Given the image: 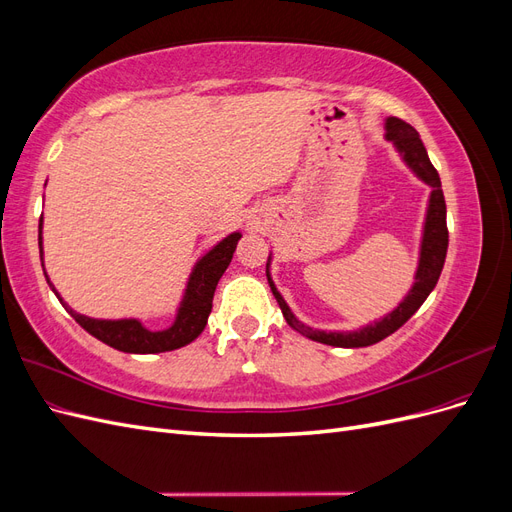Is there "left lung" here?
Returning <instances> with one entry per match:
<instances>
[{
	"instance_id": "left-lung-1",
	"label": "left lung",
	"mask_w": 512,
	"mask_h": 512,
	"mask_svg": "<svg viewBox=\"0 0 512 512\" xmlns=\"http://www.w3.org/2000/svg\"><path fill=\"white\" fill-rule=\"evenodd\" d=\"M386 138L395 143V147L404 153V160L410 164L414 173L421 177L425 183H429L433 192L429 198V211H427V222H425V235H423V247H421V262H418V271H416V282L412 290L408 292V297L397 305V309L389 316H384L380 322L369 324V327L361 331H352V333H324V331H314L301 324L294 314L290 312V307L282 299V294L275 290L273 282L269 280V286L273 290V297L280 303L282 314L290 327L314 339V342L327 344V346H339V348H363L378 344L380 339L389 337L395 333L401 324H406L418 307L425 303L429 297V292L436 288L438 277L442 273L444 260H446V250H448V228H446V203H444V194H442V183L438 170L433 168L427 149L423 145L421 138H418V132L399 117H389L386 119ZM269 277V273H267Z\"/></svg>"
}]
</instances>
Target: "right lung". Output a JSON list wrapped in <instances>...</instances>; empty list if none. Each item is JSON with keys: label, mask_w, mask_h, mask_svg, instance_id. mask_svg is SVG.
I'll return each instance as SVG.
<instances>
[{"label": "right lung", "mask_w": 512, "mask_h": 512, "mask_svg": "<svg viewBox=\"0 0 512 512\" xmlns=\"http://www.w3.org/2000/svg\"><path fill=\"white\" fill-rule=\"evenodd\" d=\"M239 239H241L239 232H232L230 237H226L222 243L215 245L205 258H200V262L196 265L190 282H188V290H185V297L179 307L177 320L173 327L166 331H147L138 320L87 318V316L72 312V309L64 301H61L59 294L57 292L55 294H57V299L64 303L70 316L79 322L89 335H94L106 346H111L121 352H134V354L175 350V348H181L185 344L194 342V339L203 333L207 318L211 314V307H213L215 286H218L220 277L228 269L232 254H235V250H237ZM38 245H40V254H42V218L38 224ZM46 282H49V277H46ZM49 286L53 288L51 282H49Z\"/></svg>", "instance_id": "add662e5"}]
</instances>
